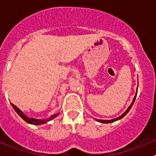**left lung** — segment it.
Masks as SVG:
<instances>
[{
	"mask_svg": "<svg viewBox=\"0 0 156 156\" xmlns=\"http://www.w3.org/2000/svg\"><path fill=\"white\" fill-rule=\"evenodd\" d=\"M137 89H138V85H137V92H136V94H135V96H134V98H133V101H132V103H131V104H130V105H129V107H128V108H127V109H126V111H125L124 112H123V113H122V115H120V116L117 117V118H115V119H110V120H105V119H96V120H97V121H98V122H102V123H111V122H115V121L119 120V119H122V118H123V117H124L125 115H126V114H127L128 112H129V110H130V108H132V106H133V103H134V101H135V99H136V97H137Z\"/></svg>",
	"mask_w": 156,
	"mask_h": 156,
	"instance_id": "8db88e82",
	"label": "left lung"
}]
</instances>
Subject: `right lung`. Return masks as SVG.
Masks as SVG:
<instances>
[{
    "instance_id": "add662e5",
    "label": "right lung",
    "mask_w": 156,
    "mask_h": 156,
    "mask_svg": "<svg viewBox=\"0 0 156 156\" xmlns=\"http://www.w3.org/2000/svg\"><path fill=\"white\" fill-rule=\"evenodd\" d=\"M11 105H12V106L13 107V108L15 109V111L16 112L18 113V115H19V116L21 117L22 119H23V120H25L27 122H28V123H30V124H34V125H41V124H44V123H46V122H49V121L52 120L53 119H55V117H57L58 115H59V113H57V114H55V115H51L49 118H48V119H34V118H30V117L27 116V115H25L24 113H23V112L21 111V110L19 109L18 107H16L15 105H13L12 103H11Z\"/></svg>"
}]
</instances>
